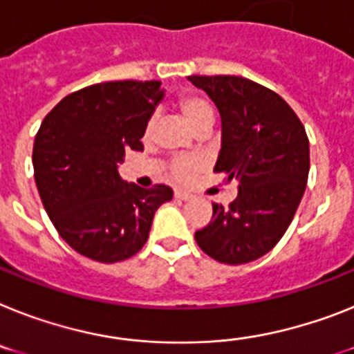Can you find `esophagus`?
I'll list each match as a JSON object with an SVG mask.
<instances>
[{
    "label": "esophagus",
    "mask_w": 354,
    "mask_h": 354,
    "mask_svg": "<svg viewBox=\"0 0 354 354\" xmlns=\"http://www.w3.org/2000/svg\"><path fill=\"white\" fill-rule=\"evenodd\" d=\"M174 198H178V200H182V201H189L192 198L191 192H187V191H174Z\"/></svg>",
    "instance_id": "1"
}]
</instances>
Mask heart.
<instances>
[{
	"mask_svg": "<svg viewBox=\"0 0 354 354\" xmlns=\"http://www.w3.org/2000/svg\"><path fill=\"white\" fill-rule=\"evenodd\" d=\"M178 108H180L182 115L185 117V120L189 122V126H191L194 131L198 129V127L207 126V124L212 126V122H214L212 104L205 99V97H201V95L198 93L182 95V97L178 99ZM151 127H153V122H149L147 133L151 131ZM172 172H174V176H176L178 180L187 182V180H192V178L200 172V163L192 158H180L174 162V165H172Z\"/></svg>",
	"mask_w": 354,
	"mask_h": 354,
	"instance_id": "heart-1",
	"label": "heart"
}]
</instances>
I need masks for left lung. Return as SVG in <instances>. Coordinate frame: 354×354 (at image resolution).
I'll use <instances>...</instances> for the list:
<instances>
[{"label":"left lung","mask_w":354,"mask_h":354,"mask_svg":"<svg viewBox=\"0 0 354 354\" xmlns=\"http://www.w3.org/2000/svg\"><path fill=\"white\" fill-rule=\"evenodd\" d=\"M221 117L216 172L237 182V198L212 205V221L196 243L212 259L245 264L268 254L290 227L310 172V142L275 91L245 77L191 75Z\"/></svg>","instance_id":"1"}]
</instances>
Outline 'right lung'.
Instances as JSON below:
<instances>
[{"mask_svg":"<svg viewBox=\"0 0 354 354\" xmlns=\"http://www.w3.org/2000/svg\"><path fill=\"white\" fill-rule=\"evenodd\" d=\"M160 81H115L68 95L44 117L35 135V185L59 236L99 263L129 259L142 250L154 212L172 189L122 180L126 151H144L140 138L162 102Z\"/></svg>","mask_w":354,"mask_h":354,"instance_id":"add662e5","label":"right lung"}]
</instances>
